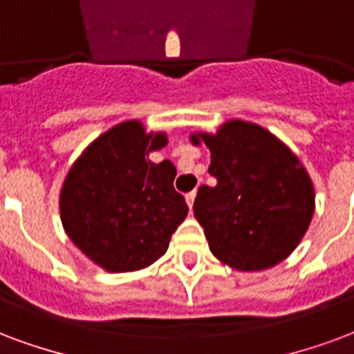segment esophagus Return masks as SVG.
<instances>
[{
	"mask_svg": "<svg viewBox=\"0 0 354 354\" xmlns=\"http://www.w3.org/2000/svg\"><path fill=\"white\" fill-rule=\"evenodd\" d=\"M194 199H196V190H192V192L187 194V203L190 209H192V205H194Z\"/></svg>",
	"mask_w": 354,
	"mask_h": 354,
	"instance_id": "34e87169",
	"label": "esophagus"
}]
</instances>
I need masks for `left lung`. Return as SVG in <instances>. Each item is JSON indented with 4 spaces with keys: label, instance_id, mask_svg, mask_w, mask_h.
<instances>
[{
    "label": "left lung",
    "instance_id": "obj_1",
    "mask_svg": "<svg viewBox=\"0 0 354 354\" xmlns=\"http://www.w3.org/2000/svg\"><path fill=\"white\" fill-rule=\"evenodd\" d=\"M194 145L211 151L214 187H199L194 216L212 256L243 272L265 270L291 256L315 211L306 167L274 134L243 119L216 134L194 132Z\"/></svg>",
    "mask_w": 354,
    "mask_h": 354
}]
</instances>
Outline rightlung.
I'll list each match as a JSON object with an SVG mask.
<instances>
[{"label": "right lung", "mask_w": 354, "mask_h": 354, "mask_svg": "<svg viewBox=\"0 0 354 354\" xmlns=\"http://www.w3.org/2000/svg\"><path fill=\"white\" fill-rule=\"evenodd\" d=\"M166 143L164 132L124 121L89 143L63 180V230L108 272H132L160 259L187 218L188 205L174 188V164L145 158Z\"/></svg>", "instance_id": "1"}]
</instances>
